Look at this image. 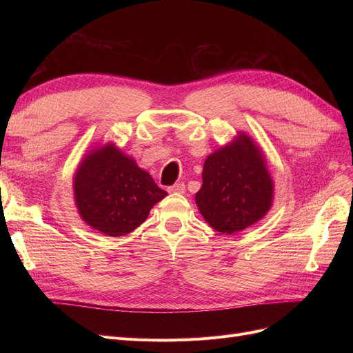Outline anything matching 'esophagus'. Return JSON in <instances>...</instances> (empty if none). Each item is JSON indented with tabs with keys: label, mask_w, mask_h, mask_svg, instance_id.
<instances>
[{
	"label": "esophagus",
	"mask_w": 353,
	"mask_h": 353,
	"mask_svg": "<svg viewBox=\"0 0 353 353\" xmlns=\"http://www.w3.org/2000/svg\"><path fill=\"white\" fill-rule=\"evenodd\" d=\"M168 191H169V193H174V194H183L185 191V185H184V183H178V184L168 187Z\"/></svg>",
	"instance_id": "1"
}]
</instances>
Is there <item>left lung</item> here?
<instances>
[{
	"instance_id": "left-lung-1",
	"label": "left lung",
	"mask_w": 353,
	"mask_h": 353,
	"mask_svg": "<svg viewBox=\"0 0 353 353\" xmlns=\"http://www.w3.org/2000/svg\"><path fill=\"white\" fill-rule=\"evenodd\" d=\"M196 205L209 225L234 234L262 219L272 206L274 183L261 148L249 135L208 156Z\"/></svg>"
}]
</instances>
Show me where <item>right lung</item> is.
Wrapping results in <instances>:
<instances>
[{
	"label": "right lung",
	"mask_w": 353,
	"mask_h": 353,
	"mask_svg": "<svg viewBox=\"0 0 353 353\" xmlns=\"http://www.w3.org/2000/svg\"><path fill=\"white\" fill-rule=\"evenodd\" d=\"M73 194L79 216L110 237L132 232L168 196L150 174L112 143L92 148L81 160Z\"/></svg>",
	"instance_id": "1"
}]
</instances>
